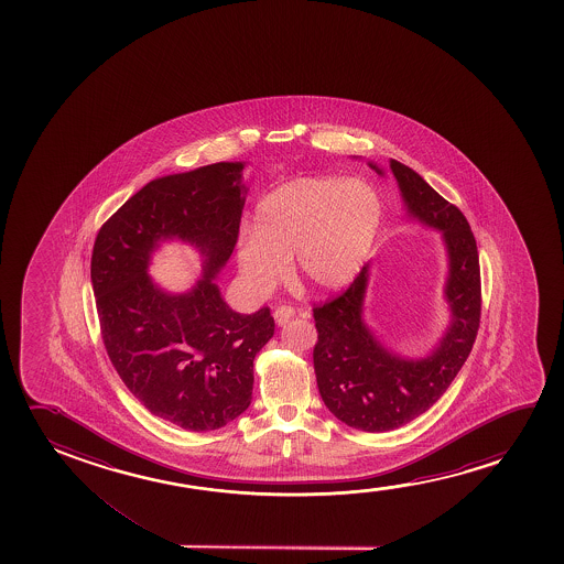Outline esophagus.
Instances as JSON below:
<instances>
[{
    "instance_id": "esophagus-1",
    "label": "esophagus",
    "mask_w": 564,
    "mask_h": 564,
    "mask_svg": "<svg viewBox=\"0 0 564 564\" xmlns=\"http://www.w3.org/2000/svg\"><path fill=\"white\" fill-rule=\"evenodd\" d=\"M293 306H286V304H283V306H278L275 308V312H273V317H275V322H278L279 325L286 324L291 317H294Z\"/></svg>"
}]
</instances>
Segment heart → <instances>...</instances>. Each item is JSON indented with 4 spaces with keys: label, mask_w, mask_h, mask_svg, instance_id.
I'll use <instances>...</instances> for the list:
<instances>
[{
    "label": "heart",
    "mask_w": 564,
    "mask_h": 564,
    "mask_svg": "<svg viewBox=\"0 0 564 564\" xmlns=\"http://www.w3.org/2000/svg\"><path fill=\"white\" fill-rule=\"evenodd\" d=\"M254 232L239 242L240 271L271 291L291 270L317 291H339L360 273L376 245L383 204L360 178L304 177L279 186L256 208Z\"/></svg>",
    "instance_id": "b5f03b06"
}]
</instances>
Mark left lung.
<instances>
[{
    "label": "left lung",
    "mask_w": 564,
    "mask_h": 564,
    "mask_svg": "<svg viewBox=\"0 0 564 564\" xmlns=\"http://www.w3.org/2000/svg\"><path fill=\"white\" fill-rule=\"evenodd\" d=\"M391 170L410 214L443 231L451 260L447 299L453 324L441 347L424 360H402L387 352L362 322L366 268L343 293L312 306L317 332L314 370L322 401L343 424L368 433L397 430L440 401L470 355L481 317L479 256L470 224L416 171L397 160H391Z\"/></svg>",
    "instance_id": "1"
}]
</instances>
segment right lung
<instances>
[{
	"label": "right lung",
	"instance_id": "obj_1",
	"mask_svg": "<svg viewBox=\"0 0 564 564\" xmlns=\"http://www.w3.org/2000/svg\"><path fill=\"white\" fill-rule=\"evenodd\" d=\"M242 163H212L155 178L96 235L90 260L101 340L144 409L188 432L219 430L252 401L254 356L273 337L270 308L239 314L212 278L239 240ZM178 236L207 254V275L186 295L147 278L149 252Z\"/></svg>",
	"mask_w": 564,
	"mask_h": 564
}]
</instances>
